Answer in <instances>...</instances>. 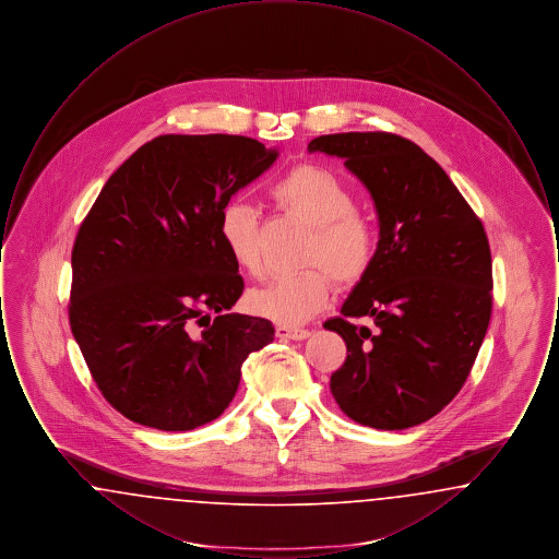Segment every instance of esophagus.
Masks as SVG:
<instances>
[{"label": "esophagus", "instance_id": "34e87169", "mask_svg": "<svg viewBox=\"0 0 559 559\" xmlns=\"http://www.w3.org/2000/svg\"><path fill=\"white\" fill-rule=\"evenodd\" d=\"M276 337H281V340H293V342H301V340L310 337V331H308V329H297V326H285V324H278V326H276Z\"/></svg>", "mask_w": 559, "mask_h": 559}]
</instances>
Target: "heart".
Masks as SVG:
<instances>
[{
    "label": "heart",
    "instance_id": "obj_1",
    "mask_svg": "<svg viewBox=\"0 0 559 559\" xmlns=\"http://www.w3.org/2000/svg\"><path fill=\"white\" fill-rule=\"evenodd\" d=\"M270 197L287 212L314 226L306 264L299 272L272 278L249 295L251 310L278 324H301L317 317L333 295V281H358L371 266L377 235L367 215L354 210L356 199L346 182L319 165H299L270 188ZM219 237L228 253L249 274H260L258 215L240 201H228L219 212ZM330 271L326 273L323 267Z\"/></svg>",
    "mask_w": 559,
    "mask_h": 559
}]
</instances>
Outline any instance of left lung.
<instances>
[{"label":"left lung","mask_w":559,"mask_h":559,"mask_svg":"<svg viewBox=\"0 0 559 559\" xmlns=\"http://www.w3.org/2000/svg\"><path fill=\"white\" fill-rule=\"evenodd\" d=\"M310 153L344 159L371 192L379 240L371 266L324 326L344 337L331 394L349 419L406 429L463 388L492 310L490 247L478 215L415 142L388 132L319 135ZM369 316L378 331L352 318Z\"/></svg>","instance_id":"1"}]
</instances>
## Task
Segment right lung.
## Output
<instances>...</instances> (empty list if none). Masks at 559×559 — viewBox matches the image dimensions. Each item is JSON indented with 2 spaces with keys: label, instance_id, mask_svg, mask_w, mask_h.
Returning a JSON list of instances; mask_svg holds the SVG:
<instances>
[{
  "label": "right lung",
  "instance_id": "1",
  "mask_svg": "<svg viewBox=\"0 0 559 559\" xmlns=\"http://www.w3.org/2000/svg\"><path fill=\"white\" fill-rule=\"evenodd\" d=\"M276 148L245 135H159L100 190L73 245L69 320L103 396L133 424L188 431L217 419L272 322L228 312L239 266L219 212Z\"/></svg>",
  "mask_w": 559,
  "mask_h": 559
}]
</instances>
